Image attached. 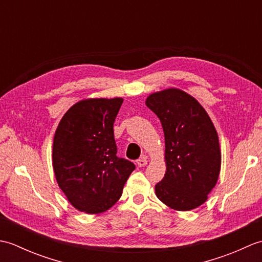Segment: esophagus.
<instances>
[{
  "mask_svg": "<svg viewBox=\"0 0 262 262\" xmlns=\"http://www.w3.org/2000/svg\"><path fill=\"white\" fill-rule=\"evenodd\" d=\"M136 164H137L138 166L146 165V164H147V159H146V157H143V158H140L138 160H136Z\"/></svg>",
  "mask_w": 262,
  "mask_h": 262,
  "instance_id": "esophagus-1",
  "label": "esophagus"
}]
</instances>
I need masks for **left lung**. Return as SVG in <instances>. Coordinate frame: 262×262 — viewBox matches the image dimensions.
I'll list each match as a JSON object with an SVG mask.
<instances>
[{
	"label": "left lung",
	"mask_w": 262,
	"mask_h": 262,
	"mask_svg": "<svg viewBox=\"0 0 262 262\" xmlns=\"http://www.w3.org/2000/svg\"><path fill=\"white\" fill-rule=\"evenodd\" d=\"M146 105L159 117L165 140L166 172L155 185L161 202L176 210L204 204L221 170L219 136L196 99L178 89L153 93Z\"/></svg>",
	"instance_id": "obj_1"
}]
</instances>
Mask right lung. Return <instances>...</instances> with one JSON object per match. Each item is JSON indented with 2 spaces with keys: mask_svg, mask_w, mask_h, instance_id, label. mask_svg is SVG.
<instances>
[{
  "mask_svg": "<svg viewBox=\"0 0 262 262\" xmlns=\"http://www.w3.org/2000/svg\"><path fill=\"white\" fill-rule=\"evenodd\" d=\"M124 100L75 103L55 133L53 166L59 188L76 209L99 214L114 206L135 164L117 157L114 122Z\"/></svg>",
  "mask_w": 262,
  "mask_h": 262,
  "instance_id": "add662e5",
  "label": "right lung"
}]
</instances>
